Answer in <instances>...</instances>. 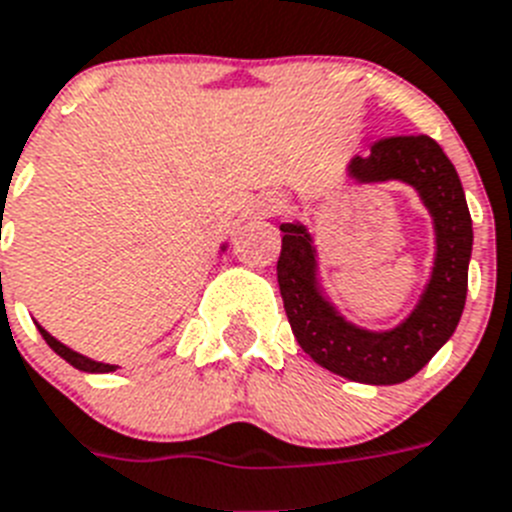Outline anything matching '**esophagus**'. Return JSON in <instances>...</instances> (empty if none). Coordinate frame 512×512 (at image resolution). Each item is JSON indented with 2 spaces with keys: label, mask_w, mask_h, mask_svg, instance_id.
<instances>
[{
  "label": "esophagus",
  "mask_w": 512,
  "mask_h": 512,
  "mask_svg": "<svg viewBox=\"0 0 512 512\" xmlns=\"http://www.w3.org/2000/svg\"><path fill=\"white\" fill-rule=\"evenodd\" d=\"M283 208V200H278V197H265L263 205H260V216H278Z\"/></svg>",
  "instance_id": "34e87169"
}]
</instances>
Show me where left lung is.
I'll return each mask as SVG.
<instances>
[{"instance_id": "left-lung-1", "label": "left lung", "mask_w": 512, "mask_h": 512, "mask_svg": "<svg viewBox=\"0 0 512 512\" xmlns=\"http://www.w3.org/2000/svg\"><path fill=\"white\" fill-rule=\"evenodd\" d=\"M351 174L362 182H409L435 218V270L422 302L388 333L354 328L317 291L315 249L299 223L281 226L278 286L296 341L320 367L354 382L395 385L414 377L453 336L461 320L474 242L471 213L458 171L427 135L380 137L367 158L351 161Z\"/></svg>"}]
</instances>
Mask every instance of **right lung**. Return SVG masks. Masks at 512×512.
<instances>
[{"label": "right lung", "instance_id": "add662e5", "mask_svg": "<svg viewBox=\"0 0 512 512\" xmlns=\"http://www.w3.org/2000/svg\"><path fill=\"white\" fill-rule=\"evenodd\" d=\"M38 330H41V336H44V341L49 343L51 349L57 351L59 356H62L64 362H70L72 367L75 369H83V372H114V364H101V362H93V359H88V356H83V354H77V351H72V349H67V346H64V343H59L57 338L54 336H49V333H46L44 328H41V325H38Z\"/></svg>", "mask_w": 512, "mask_h": 512}]
</instances>
